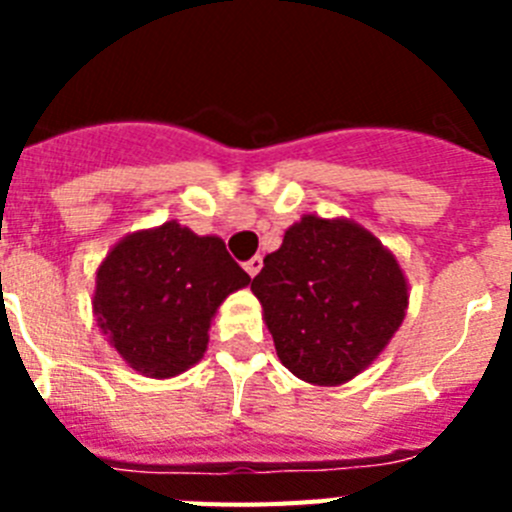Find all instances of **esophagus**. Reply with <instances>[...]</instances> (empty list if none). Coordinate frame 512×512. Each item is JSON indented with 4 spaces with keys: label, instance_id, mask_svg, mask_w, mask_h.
I'll use <instances>...</instances> for the list:
<instances>
[{
    "label": "esophagus",
    "instance_id": "obj_1",
    "mask_svg": "<svg viewBox=\"0 0 512 512\" xmlns=\"http://www.w3.org/2000/svg\"><path fill=\"white\" fill-rule=\"evenodd\" d=\"M261 266H264V259H261V256H253V259H248L246 264H243V269H246L248 277L253 279L261 271Z\"/></svg>",
    "mask_w": 512,
    "mask_h": 512
}]
</instances>
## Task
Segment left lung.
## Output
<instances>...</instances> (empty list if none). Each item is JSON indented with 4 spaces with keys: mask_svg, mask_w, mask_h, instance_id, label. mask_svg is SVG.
<instances>
[{
    "mask_svg": "<svg viewBox=\"0 0 512 512\" xmlns=\"http://www.w3.org/2000/svg\"><path fill=\"white\" fill-rule=\"evenodd\" d=\"M251 292L277 356L320 387L354 379L395 336L408 310L400 264L351 220L305 215L264 259Z\"/></svg>",
    "mask_w": 512,
    "mask_h": 512,
    "instance_id": "obj_1",
    "label": "left lung"
}]
</instances>
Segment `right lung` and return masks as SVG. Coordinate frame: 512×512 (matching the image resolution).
I'll return each instance as SVG.
<instances>
[{
	"label": "right lung",
	"instance_id": "add662e5",
	"mask_svg": "<svg viewBox=\"0 0 512 512\" xmlns=\"http://www.w3.org/2000/svg\"><path fill=\"white\" fill-rule=\"evenodd\" d=\"M248 282L220 238L169 220L125 235L107 253L92 307L110 346L135 372L169 379L205 356L217 307Z\"/></svg>",
	"mask_w": 512,
	"mask_h": 512
}]
</instances>
